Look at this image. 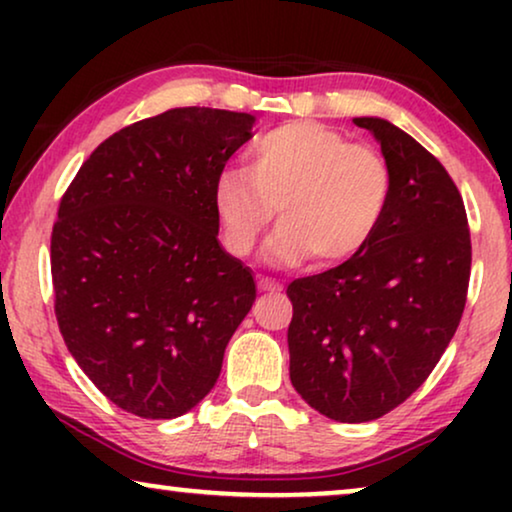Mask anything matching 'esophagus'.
Returning a JSON list of instances; mask_svg holds the SVG:
<instances>
[{
	"label": "esophagus",
	"instance_id": "1",
	"mask_svg": "<svg viewBox=\"0 0 512 512\" xmlns=\"http://www.w3.org/2000/svg\"><path fill=\"white\" fill-rule=\"evenodd\" d=\"M258 289L275 293V291H282V284L275 282V279H270V277H258Z\"/></svg>",
	"mask_w": 512,
	"mask_h": 512
}]
</instances>
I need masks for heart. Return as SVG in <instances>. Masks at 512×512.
Segmentation results:
<instances>
[{
	"instance_id": "obj_1",
	"label": "heart",
	"mask_w": 512,
	"mask_h": 512,
	"mask_svg": "<svg viewBox=\"0 0 512 512\" xmlns=\"http://www.w3.org/2000/svg\"><path fill=\"white\" fill-rule=\"evenodd\" d=\"M244 160V172H223L212 195L223 244L233 256L254 249L277 209L282 223L265 244V263L289 268L312 256L328 268L361 254L387 214V160L328 125H277L249 144Z\"/></svg>"
}]
</instances>
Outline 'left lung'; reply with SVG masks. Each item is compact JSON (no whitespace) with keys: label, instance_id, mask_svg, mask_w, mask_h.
<instances>
[{"label":"left lung","instance_id":"1","mask_svg":"<svg viewBox=\"0 0 512 512\" xmlns=\"http://www.w3.org/2000/svg\"><path fill=\"white\" fill-rule=\"evenodd\" d=\"M391 170L387 214L368 247L338 268L293 279L291 384L335 422L387 415L422 387L466 305L471 233L438 158L384 118H354Z\"/></svg>","mask_w":512,"mask_h":512}]
</instances>
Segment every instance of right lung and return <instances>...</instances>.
I'll use <instances>...</instances> for the list:
<instances>
[{"label":"right lung","mask_w":512,"mask_h":512,"mask_svg":"<svg viewBox=\"0 0 512 512\" xmlns=\"http://www.w3.org/2000/svg\"><path fill=\"white\" fill-rule=\"evenodd\" d=\"M254 123L209 107L144 118L104 139L62 195L55 317L69 354L125 412L195 408L254 305V277L219 244L212 200Z\"/></svg>","instance_id":"1"}]
</instances>
